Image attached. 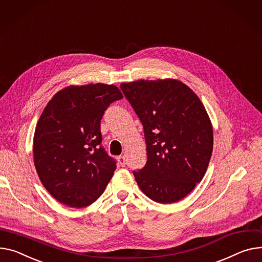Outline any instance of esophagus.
<instances>
[{"label":"esophagus","instance_id":"1","mask_svg":"<svg viewBox=\"0 0 262 262\" xmlns=\"http://www.w3.org/2000/svg\"><path fill=\"white\" fill-rule=\"evenodd\" d=\"M118 161H119V164H120L121 166H125V165H126V158H125V156H120L119 158H118Z\"/></svg>","mask_w":262,"mask_h":262}]
</instances>
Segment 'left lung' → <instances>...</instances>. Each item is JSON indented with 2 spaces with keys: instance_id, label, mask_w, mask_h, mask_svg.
<instances>
[{
  "instance_id": "left-lung-1",
  "label": "left lung",
  "mask_w": 262,
  "mask_h": 262,
  "mask_svg": "<svg viewBox=\"0 0 262 262\" xmlns=\"http://www.w3.org/2000/svg\"><path fill=\"white\" fill-rule=\"evenodd\" d=\"M120 87L144 129L147 161L134 170L138 186L156 202L181 200L202 180L213 151V126L202 102L175 79Z\"/></svg>"
}]
</instances>
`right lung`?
Here are the masks:
<instances>
[{
	"mask_svg": "<svg viewBox=\"0 0 262 262\" xmlns=\"http://www.w3.org/2000/svg\"><path fill=\"white\" fill-rule=\"evenodd\" d=\"M123 98L108 84L67 86L47 103L33 136V162L48 193L81 208L95 202L111 181L116 161L101 145V119Z\"/></svg>",
	"mask_w": 262,
	"mask_h": 262,
	"instance_id": "add662e5",
	"label": "right lung"
}]
</instances>
